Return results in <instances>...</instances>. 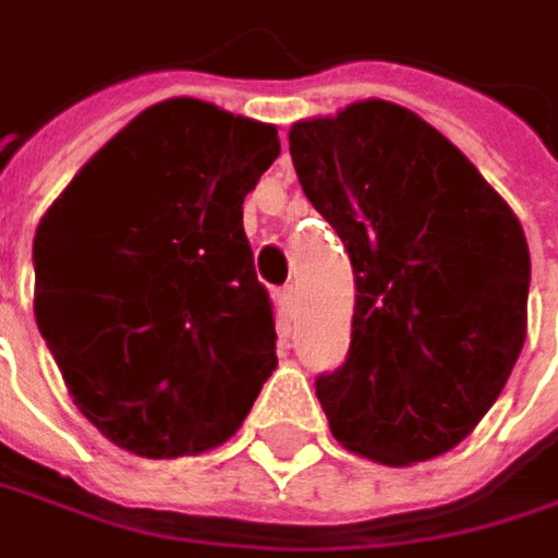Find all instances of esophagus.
Segmentation results:
<instances>
[{
	"label": "esophagus",
	"instance_id": "obj_1",
	"mask_svg": "<svg viewBox=\"0 0 558 558\" xmlns=\"http://www.w3.org/2000/svg\"><path fill=\"white\" fill-rule=\"evenodd\" d=\"M275 300H278V308L283 318H290V312H293V303H296V290L293 287H280L278 293H275Z\"/></svg>",
	"mask_w": 558,
	"mask_h": 558
}]
</instances>
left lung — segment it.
<instances>
[{
  "label": "left lung",
  "mask_w": 558,
  "mask_h": 558,
  "mask_svg": "<svg viewBox=\"0 0 558 558\" xmlns=\"http://www.w3.org/2000/svg\"><path fill=\"white\" fill-rule=\"evenodd\" d=\"M290 156L355 275L347 362L315 380L330 434L384 465L447 452L524 347L531 255L515 211L437 128L384 99L296 121Z\"/></svg>",
  "instance_id": "1"
}]
</instances>
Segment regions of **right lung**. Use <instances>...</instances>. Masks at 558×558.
<instances>
[{"label": "right lung", "mask_w": 558, "mask_h": 558, "mask_svg": "<svg viewBox=\"0 0 558 558\" xmlns=\"http://www.w3.org/2000/svg\"><path fill=\"white\" fill-rule=\"evenodd\" d=\"M275 124L158 102L64 186L34 236V312L61 377L111 444L146 459L225 444L278 368L243 199Z\"/></svg>", "instance_id": "add662e5"}]
</instances>
